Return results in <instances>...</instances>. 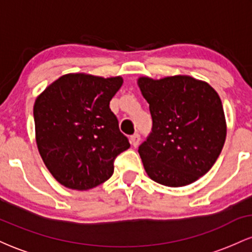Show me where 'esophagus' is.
<instances>
[{"label": "esophagus", "mask_w": 252, "mask_h": 252, "mask_svg": "<svg viewBox=\"0 0 252 252\" xmlns=\"http://www.w3.org/2000/svg\"><path fill=\"white\" fill-rule=\"evenodd\" d=\"M141 141V136L138 134H134L132 136H130V143H131L132 147H137L138 143Z\"/></svg>", "instance_id": "1"}]
</instances>
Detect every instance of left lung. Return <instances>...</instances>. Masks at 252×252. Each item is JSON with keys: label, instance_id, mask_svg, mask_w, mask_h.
Segmentation results:
<instances>
[{"label": "left lung", "instance_id": "1", "mask_svg": "<svg viewBox=\"0 0 252 252\" xmlns=\"http://www.w3.org/2000/svg\"><path fill=\"white\" fill-rule=\"evenodd\" d=\"M138 86L153 120L152 132L138 147L147 174L168 187L196 181L212 168L226 137L218 94L187 76L143 77Z\"/></svg>", "mask_w": 252, "mask_h": 252}]
</instances>
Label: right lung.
<instances>
[{
    "mask_svg": "<svg viewBox=\"0 0 252 252\" xmlns=\"http://www.w3.org/2000/svg\"><path fill=\"white\" fill-rule=\"evenodd\" d=\"M121 77L66 74L34 104L36 144L46 167L68 189H89L114 173L116 158L130 147L110 100Z\"/></svg>",
    "mask_w": 252,
    "mask_h": 252,
    "instance_id": "right-lung-1",
    "label": "right lung"
}]
</instances>
